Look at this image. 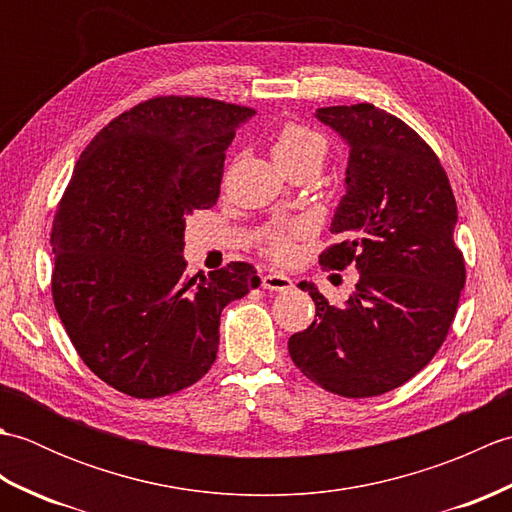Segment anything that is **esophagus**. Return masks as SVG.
<instances>
[{
	"label": "esophagus",
	"mask_w": 512,
	"mask_h": 512,
	"mask_svg": "<svg viewBox=\"0 0 512 512\" xmlns=\"http://www.w3.org/2000/svg\"><path fill=\"white\" fill-rule=\"evenodd\" d=\"M262 286L266 290H275V292H286L292 288V279L286 275H279V273H268L262 277Z\"/></svg>",
	"instance_id": "34e87169"
}]
</instances>
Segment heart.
<instances>
[{
  "mask_svg": "<svg viewBox=\"0 0 512 512\" xmlns=\"http://www.w3.org/2000/svg\"><path fill=\"white\" fill-rule=\"evenodd\" d=\"M273 156L281 169L292 167H317L321 169L328 156V138L319 129L290 121L279 129L273 140ZM310 231L308 222H288L268 228L264 235V250L275 262H288L295 253L297 239L306 237Z\"/></svg>",
  "mask_w": 512,
  "mask_h": 512,
  "instance_id": "1",
  "label": "heart"
}]
</instances>
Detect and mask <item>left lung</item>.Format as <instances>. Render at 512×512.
<instances>
[{
	"label": "left lung",
	"mask_w": 512,
	"mask_h": 512,
	"mask_svg": "<svg viewBox=\"0 0 512 512\" xmlns=\"http://www.w3.org/2000/svg\"><path fill=\"white\" fill-rule=\"evenodd\" d=\"M350 147L345 187L330 231L336 244L323 268L356 266L345 306H330L301 281L317 306L288 352L303 376L345 398H369L405 385L449 334L464 288L462 250L453 242L458 206L447 171L400 118L372 103L317 110Z\"/></svg>",
	"instance_id": "obj_1"
}]
</instances>
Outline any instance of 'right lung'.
<instances>
[{
    "label": "right lung",
    "mask_w": 512,
    "mask_h": 512,
    "mask_svg": "<svg viewBox=\"0 0 512 512\" xmlns=\"http://www.w3.org/2000/svg\"><path fill=\"white\" fill-rule=\"evenodd\" d=\"M255 116L202 96H156L85 147L52 222V299L81 361L132 398H160L209 372L224 306L259 286L231 262L184 273V224L220 198L226 149Z\"/></svg>",
    "instance_id": "obj_1"
}]
</instances>
